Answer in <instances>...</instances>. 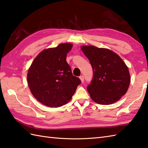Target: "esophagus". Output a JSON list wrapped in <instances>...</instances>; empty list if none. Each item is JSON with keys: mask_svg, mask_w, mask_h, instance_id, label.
Wrapping results in <instances>:
<instances>
[{"mask_svg": "<svg viewBox=\"0 0 148 148\" xmlns=\"http://www.w3.org/2000/svg\"><path fill=\"white\" fill-rule=\"evenodd\" d=\"M79 79L81 81V83H83L84 82V76H79Z\"/></svg>", "mask_w": 148, "mask_h": 148, "instance_id": "1", "label": "esophagus"}]
</instances>
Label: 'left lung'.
Wrapping results in <instances>:
<instances>
[{"instance_id": "left-lung-1", "label": "left lung", "mask_w": 148, "mask_h": 148, "mask_svg": "<svg viewBox=\"0 0 148 148\" xmlns=\"http://www.w3.org/2000/svg\"><path fill=\"white\" fill-rule=\"evenodd\" d=\"M93 71L87 87L91 99L102 105L114 103L127 93L130 83L128 68L120 56L109 49L81 46Z\"/></svg>"}]
</instances>
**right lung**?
Returning a JSON list of instances; mask_svg holds the SVG:
<instances>
[{"instance_id":"1","label":"right lung","mask_w":148,"mask_h":148,"mask_svg":"<svg viewBox=\"0 0 148 148\" xmlns=\"http://www.w3.org/2000/svg\"><path fill=\"white\" fill-rule=\"evenodd\" d=\"M71 43L60 44L40 52L27 73V82L33 96L43 105L58 108L68 103L81 83L72 74L66 61Z\"/></svg>"}]
</instances>
